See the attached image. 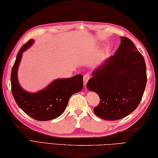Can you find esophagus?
<instances>
[{"label": "esophagus", "instance_id": "esophagus-1", "mask_svg": "<svg viewBox=\"0 0 158 158\" xmlns=\"http://www.w3.org/2000/svg\"><path fill=\"white\" fill-rule=\"evenodd\" d=\"M90 78V76L89 74H85L84 75V84L85 86V85L87 84V82Z\"/></svg>", "mask_w": 158, "mask_h": 158}]
</instances>
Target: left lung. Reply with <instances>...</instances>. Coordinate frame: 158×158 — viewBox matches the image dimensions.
I'll return each mask as SVG.
<instances>
[{"label":"left lung","mask_w":158,"mask_h":158,"mask_svg":"<svg viewBox=\"0 0 158 158\" xmlns=\"http://www.w3.org/2000/svg\"><path fill=\"white\" fill-rule=\"evenodd\" d=\"M92 75L86 86L101 99L93 109L97 116L106 120L119 119L138 106L147 84V68L144 57L131 40L122 36L114 55Z\"/></svg>","instance_id":"1"}]
</instances>
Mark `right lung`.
Wrapping results in <instances>:
<instances>
[{
    "mask_svg": "<svg viewBox=\"0 0 158 158\" xmlns=\"http://www.w3.org/2000/svg\"><path fill=\"white\" fill-rule=\"evenodd\" d=\"M30 39L24 44L17 54L15 63L11 69V93L16 104L31 118L38 121H48L59 117L67 107L70 97L84 88L82 74L71 78L54 80L46 88L37 93L24 90L19 84L17 72L23 52L33 44Z\"/></svg>",
    "mask_w": 158,
    "mask_h": 158,
    "instance_id": "right-lung-1",
    "label": "right lung"
}]
</instances>
